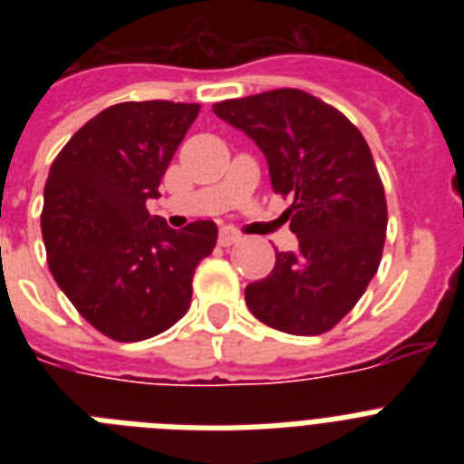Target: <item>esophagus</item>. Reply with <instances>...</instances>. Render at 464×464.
I'll use <instances>...</instances> for the list:
<instances>
[{
  "mask_svg": "<svg viewBox=\"0 0 464 464\" xmlns=\"http://www.w3.org/2000/svg\"><path fill=\"white\" fill-rule=\"evenodd\" d=\"M239 241H241L239 232H235V229H229V227L220 229V235H218L220 246H232V244H239Z\"/></svg>",
  "mask_w": 464,
  "mask_h": 464,
  "instance_id": "obj_1",
  "label": "esophagus"
}]
</instances>
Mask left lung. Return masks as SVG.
I'll use <instances>...</instances> for the list:
<instances>
[{
  "label": "left lung",
  "instance_id": "obj_1",
  "mask_svg": "<svg viewBox=\"0 0 464 464\" xmlns=\"http://www.w3.org/2000/svg\"><path fill=\"white\" fill-rule=\"evenodd\" d=\"M257 143L274 192L288 208L297 251L276 253L272 274L246 285L257 321L288 334H323L358 304L383 253L385 192L372 150L342 111L281 88L213 104Z\"/></svg>",
  "mask_w": 464,
  "mask_h": 464
}]
</instances>
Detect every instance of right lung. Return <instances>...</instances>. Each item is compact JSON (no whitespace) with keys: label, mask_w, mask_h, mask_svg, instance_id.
Here are the masks:
<instances>
[{"label":"right lung","mask_w":464,"mask_h":464,"mask_svg":"<svg viewBox=\"0 0 464 464\" xmlns=\"http://www.w3.org/2000/svg\"><path fill=\"white\" fill-rule=\"evenodd\" d=\"M199 104L122 102L85 122L48 171L41 235L48 267L69 302L116 342H141L186 315L197 265L218 227L171 229L150 216Z\"/></svg>","instance_id":"obj_1"}]
</instances>
